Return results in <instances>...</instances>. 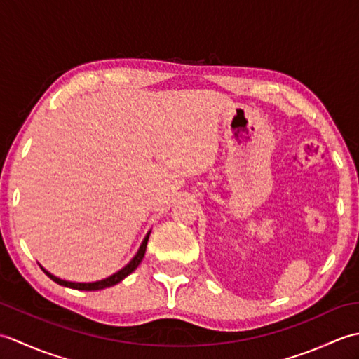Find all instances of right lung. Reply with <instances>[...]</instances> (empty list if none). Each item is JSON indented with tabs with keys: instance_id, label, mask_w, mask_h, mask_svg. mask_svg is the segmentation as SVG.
Listing matches in <instances>:
<instances>
[{
	"instance_id": "1",
	"label": "right lung",
	"mask_w": 359,
	"mask_h": 359,
	"mask_svg": "<svg viewBox=\"0 0 359 359\" xmlns=\"http://www.w3.org/2000/svg\"><path fill=\"white\" fill-rule=\"evenodd\" d=\"M149 233H151V231H149ZM149 233H148L147 236H144L142 245H140L139 251H137V255L131 259V262H129L128 265H125L123 269L118 270L117 273H114L112 276L106 278V279H102V280H97V282H72V280H65V279L57 278L55 274L49 273L46 269H43L41 265H40V266H41V270H43L46 274H48V276H49L53 282H57V284L63 285V287H69V288H74V290H86V292H95V290L108 288V287H112V285L118 284L120 280H123L126 276H129V274H131V273L137 269V266H139V264L142 262V259H143V256H144V251H147V243H148V239H149Z\"/></svg>"
}]
</instances>
